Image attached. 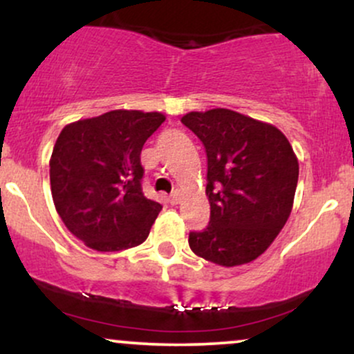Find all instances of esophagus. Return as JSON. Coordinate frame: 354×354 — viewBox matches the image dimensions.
<instances>
[{"label": "esophagus", "mask_w": 354, "mask_h": 354, "mask_svg": "<svg viewBox=\"0 0 354 354\" xmlns=\"http://www.w3.org/2000/svg\"><path fill=\"white\" fill-rule=\"evenodd\" d=\"M169 203H171V205H178V203H180V193H178V191L171 193V196H169Z\"/></svg>", "instance_id": "34e87169"}]
</instances>
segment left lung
<instances>
[{"label": "left lung", "instance_id": "1", "mask_svg": "<svg viewBox=\"0 0 354 354\" xmlns=\"http://www.w3.org/2000/svg\"><path fill=\"white\" fill-rule=\"evenodd\" d=\"M181 123L200 138L208 158L209 225L189 233V248L219 266L251 263L290 218L298 158L276 126L231 109L191 111Z\"/></svg>", "mask_w": 354, "mask_h": 354}]
</instances>
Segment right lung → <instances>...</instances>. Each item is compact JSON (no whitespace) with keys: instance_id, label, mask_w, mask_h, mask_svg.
Returning a JSON list of instances; mask_svg holds the SVG:
<instances>
[{"instance_id":"1","label":"right lung","mask_w":354,"mask_h":354,"mask_svg":"<svg viewBox=\"0 0 354 354\" xmlns=\"http://www.w3.org/2000/svg\"><path fill=\"white\" fill-rule=\"evenodd\" d=\"M163 113L115 109L61 129L50 160L55 208L91 250L109 253L148 238L160 203L141 189V149Z\"/></svg>"}]
</instances>
